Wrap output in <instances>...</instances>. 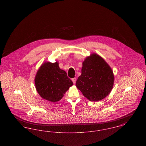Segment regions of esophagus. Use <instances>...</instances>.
<instances>
[{
    "instance_id": "1",
    "label": "esophagus",
    "mask_w": 146,
    "mask_h": 146,
    "mask_svg": "<svg viewBox=\"0 0 146 146\" xmlns=\"http://www.w3.org/2000/svg\"><path fill=\"white\" fill-rule=\"evenodd\" d=\"M76 78H73V79H72V82H73V84H75L76 83Z\"/></svg>"
}]
</instances>
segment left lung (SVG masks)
I'll return each instance as SVG.
<instances>
[{"label":"left lung","mask_w":146,"mask_h":146,"mask_svg":"<svg viewBox=\"0 0 146 146\" xmlns=\"http://www.w3.org/2000/svg\"><path fill=\"white\" fill-rule=\"evenodd\" d=\"M114 77L110 66L96 54L87 57L83 62L82 74L76 82V88L91 101L103 100L113 86Z\"/></svg>","instance_id":"obj_1"}]
</instances>
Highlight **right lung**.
Returning <instances> with one entry per match:
<instances>
[{
	"instance_id": "right-lung-1",
	"label": "right lung",
	"mask_w": 146,
	"mask_h": 146,
	"mask_svg": "<svg viewBox=\"0 0 146 146\" xmlns=\"http://www.w3.org/2000/svg\"><path fill=\"white\" fill-rule=\"evenodd\" d=\"M35 82L39 95L52 102L60 101L73 85L66 72L60 68L57 62L43 63L36 74Z\"/></svg>"
}]
</instances>
